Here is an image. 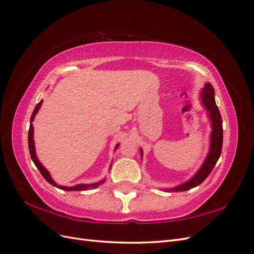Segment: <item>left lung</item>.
<instances>
[{
    "label": "left lung",
    "mask_w": 254,
    "mask_h": 254,
    "mask_svg": "<svg viewBox=\"0 0 254 254\" xmlns=\"http://www.w3.org/2000/svg\"><path fill=\"white\" fill-rule=\"evenodd\" d=\"M214 88L211 84H206L205 87L202 90L201 98L203 105L206 107L208 111V115L212 120L213 131H212V138H211V149H209V153L205 159L204 164L202 165L200 170L197 172L191 180L188 182L180 185L176 188H172V191H185L190 190L191 188L200 185L203 181L209 176V173L212 172L213 168L218 161V158L221 154L222 149V140H223V129H222V119L221 115L218 110V106L216 105L215 98H214Z\"/></svg>",
    "instance_id": "left-lung-1"
}]
</instances>
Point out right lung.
<instances>
[{
  "instance_id": "right-lung-1",
  "label": "right lung",
  "mask_w": 254,
  "mask_h": 254,
  "mask_svg": "<svg viewBox=\"0 0 254 254\" xmlns=\"http://www.w3.org/2000/svg\"><path fill=\"white\" fill-rule=\"evenodd\" d=\"M42 103V101H40V102L36 105L35 110L32 114V117H31V126H30V129H28V137H27V140H28V150H30V154H31V157H32V161L34 162V164L36 165V167L38 168V170L40 171V173L42 175V177L45 178L48 182L53 185L57 188H60V190H76V191H82V190H93V188H97L99 185H101L102 183L105 182V180L101 181V182L99 183H95V184H78V185H75L73 187H66V186H62V185H57L54 181L52 180V178L50 177V173L48 172V170L43 167V166L40 164V162L38 161V158L36 157V153H35V147H34V139H33V125H32V121L34 120V117L36 113L38 112L39 107ZM118 148V146L116 147V149Z\"/></svg>"
}]
</instances>
